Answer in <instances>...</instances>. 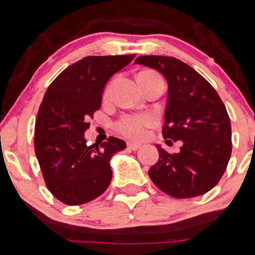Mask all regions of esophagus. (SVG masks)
Listing matches in <instances>:
<instances>
[{
    "label": "esophagus",
    "instance_id": "obj_1",
    "mask_svg": "<svg viewBox=\"0 0 255 255\" xmlns=\"http://www.w3.org/2000/svg\"><path fill=\"white\" fill-rule=\"evenodd\" d=\"M127 146H128V149H130V150H138L139 148H140V145H139V144H135V143H127Z\"/></svg>",
    "mask_w": 255,
    "mask_h": 255
}]
</instances>
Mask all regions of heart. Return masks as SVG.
I'll return each mask as SVG.
<instances>
[{
  "label": "heart",
  "instance_id": "b5f03b06",
  "mask_svg": "<svg viewBox=\"0 0 255 255\" xmlns=\"http://www.w3.org/2000/svg\"><path fill=\"white\" fill-rule=\"evenodd\" d=\"M110 92V85L106 88L105 95ZM156 117L154 115L143 114H125L115 122V129L130 140H140L145 136L149 128L155 126Z\"/></svg>",
  "mask_w": 255,
  "mask_h": 255
}]
</instances>
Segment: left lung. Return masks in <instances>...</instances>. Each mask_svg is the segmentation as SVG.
<instances>
[{"label":"left lung","instance_id":"8db88e82","mask_svg":"<svg viewBox=\"0 0 255 255\" xmlns=\"http://www.w3.org/2000/svg\"><path fill=\"white\" fill-rule=\"evenodd\" d=\"M168 84L162 135L183 145L170 154L157 145L159 160L149 170L155 186L173 198H194L218 184L232 151L231 122L213 85L187 63L166 56H140Z\"/></svg>","mask_w":255,"mask_h":255}]
</instances>
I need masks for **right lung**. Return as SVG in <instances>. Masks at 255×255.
Instances as JSON below:
<instances>
[{
    "instance_id": "right-lung-1",
    "label": "right lung",
    "mask_w": 255,
    "mask_h": 255,
    "mask_svg": "<svg viewBox=\"0 0 255 255\" xmlns=\"http://www.w3.org/2000/svg\"><path fill=\"white\" fill-rule=\"evenodd\" d=\"M134 57L88 56L67 67L45 93L34 148L47 189L63 204H85L110 186V160L126 149V143L110 136L100 146L87 145L84 132L101 107L107 80Z\"/></svg>"
}]
</instances>
